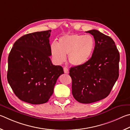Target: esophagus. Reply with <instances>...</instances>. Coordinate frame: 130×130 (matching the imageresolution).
<instances>
[{
	"mask_svg": "<svg viewBox=\"0 0 130 130\" xmlns=\"http://www.w3.org/2000/svg\"><path fill=\"white\" fill-rule=\"evenodd\" d=\"M64 72L65 74H69V70L67 67H64Z\"/></svg>",
	"mask_w": 130,
	"mask_h": 130,
	"instance_id": "obj_1",
	"label": "esophagus"
}]
</instances>
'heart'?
<instances>
[{
	"instance_id": "heart-1",
	"label": "heart",
	"mask_w": 130,
	"mask_h": 130,
	"mask_svg": "<svg viewBox=\"0 0 130 130\" xmlns=\"http://www.w3.org/2000/svg\"><path fill=\"white\" fill-rule=\"evenodd\" d=\"M95 41L90 35H66L60 38L58 43L51 45V53L55 61L61 63L69 55L70 62L72 65L80 66L87 63L94 52Z\"/></svg>"
}]
</instances>
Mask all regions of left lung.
Here are the masks:
<instances>
[{
	"instance_id": "8db88e82",
	"label": "left lung",
	"mask_w": 130,
	"mask_h": 130,
	"mask_svg": "<svg viewBox=\"0 0 130 130\" xmlns=\"http://www.w3.org/2000/svg\"><path fill=\"white\" fill-rule=\"evenodd\" d=\"M86 32L94 36V52L85 64L71 67L69 74L74 98L80 103L88 104L110 94L119 77L120 55L110 36L96 29Z\"/></svg>"
}]
</instances>
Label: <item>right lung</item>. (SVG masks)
<instances>
[{"mask_svg":"<svg viewBox=\"0 0 130 130\" xmlns=\"http://www.w3.org/2000/svg\"><path fill=\"white\" fill-rule=\"evenodd\" d=\"M51 30L26 34L13 45L8 58L7 80L18 98L27 103H46L57 79L64 74L52 64L49 38Z\"/></svg>","mask_w":130,"mask_h":130,"instance_id":"right-lung-1","label":"right lung"}]
</instances>
